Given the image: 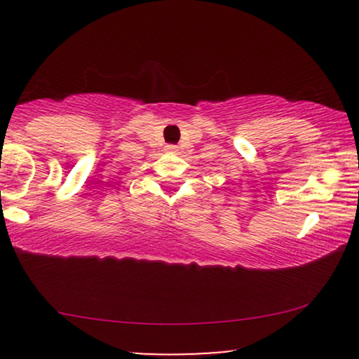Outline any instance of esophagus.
Returning <instances> with one entry per match:
<instances>
[{"mask_svg":"<svg viewBox=\"0 0 359 359\" xmlns=\"http://www.w3.org/2000/svg\"><path fill=\"white\" fill-rule=\"evenodd\" d=\"M167 150H168V151H177V147H175V145H168Z\"/></svg>","mask_w":359,"mask_h":359,"instance_id":"1","label":"esophagus"}]
</instances>
